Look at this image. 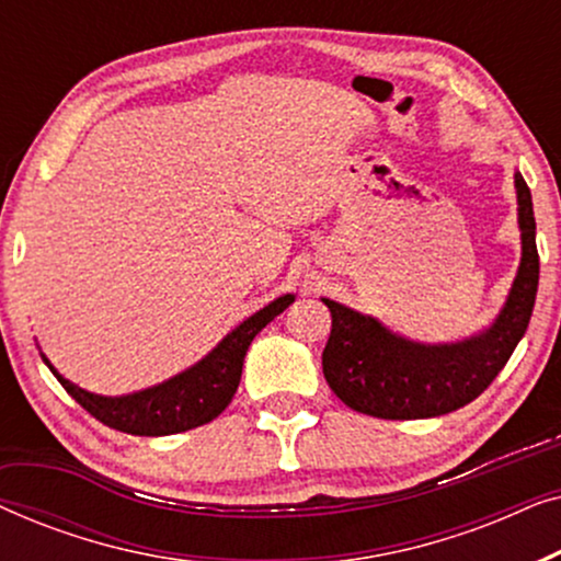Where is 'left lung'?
<instances>
[{"label":"left lung","instance_id":"8db88e82","mask_svg":"<svg viewBox=\"0 0 561 561\" xmlns=\"http://www.w3.org/2000/svg\"><path fill=\"white\" fill-rule=\"evenodd\" d=\"M520 265L493 327L451 344H421L388 332L378 319L321 298L332 334L321 355L329 388L352 411L409 421L444 416L474 401L503 370L531 321L539 288V250L531 191L516 173Z\"/></svg>","mask_w":561,"mask_h":561}]
</instances>
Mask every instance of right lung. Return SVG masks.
Instances as JSON below:
<instances>
[{
  "label": "right lung",
  "mask_w": 561,
  "mask_h": 561,
  "mask_svg": "<svg viewBox=\"0 0 561 561\" xmlns=\"http://www.w3.org/2000/svg\"><path fill=\"white\" fill-rule=\"evenodd\" d=\"M296 296H280L265 309L252 313L248 321L232 329L202 363L188 367L186 373L175 375V378L160 382V386L137 390L129 396H96L89 393L64 375H58L50 359L43 355V363L50 367L66 393L81 403L91 416L102 421L110 428L117 432L133 434V436H168L188 432L202 424H209L217 419L221 411L227 409L232 396L237 393L242 378V363L248 355L250 342L265 324L288 309Z\"/></svg>",
  "instance_id": "right-lung-1"
}]
</instances>
